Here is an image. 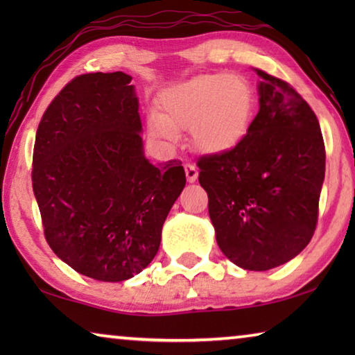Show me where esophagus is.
Returning <instances> with one entry per match:
<instances>
[{"instance_id":"34e87169","label":"esophagus","mask_w":355,"mask_h":355,"mask_svg":"<svg viewBox=\"0 0 355 355\" xmlns=\"http://www.w3.org/2000/svg\"><path fill=\"white\" fill-rule=\"evenodd\" d=\"M184 172H186V178H188L189 183H194L197 180V175H199V171L192 163H186L184 164Z\"/></svg>"}]
</instances>
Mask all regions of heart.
Returning a JSON list of instances; mask_svg holds the SVG:
<instances>
[{
    "instance_id": "obj_1",
    "label": "heart",
    "mask_w": 355,
    "mask_h": 355,
    "mask_svg": "<svg viewBox=\"0 0 355 355\" xmlns=\"http://www.w3.org/2000/svg\"><path fill=\"white\" fill-rule=\"evenodd\" d=\"M161 112L150 119L155 136L173 139L175 131L191 128L202 152H228L248 135L254 119V94L238 75L213 73L192 78L161 98Z\"/></svg>"
}]
</instances>
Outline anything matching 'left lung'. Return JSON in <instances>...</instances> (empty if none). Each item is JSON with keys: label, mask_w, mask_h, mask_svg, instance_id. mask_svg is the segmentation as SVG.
<instances>
[{"label": "left lung", "mask_w": 355, "mask_h": 355, "mask_svg": "<svg viewBox=\"0 0 355 355\" xmlns=\"http://www.w3.org/2000/svg\"><path fill=\"white\" fill-rule=\"evenodd\" d=\"M260 111L241 142L197 159L216 241L228 260L268 271L313 236L326 172L320 122L286 81L255 69Z\"/></svg>", "instance_id": "1"}]
</instances>
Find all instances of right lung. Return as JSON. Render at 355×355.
Segmentation results:
<instances>
[{
	"label": "right lung",
	"mask_w": 355,
	"mask_h": 355,
	"mask_svg": "<svg viewBox=\"0 0 355 355\" xmlns=\"http://www.w3.org/2000/svg\"><path fill=\"white\" fill-rule=\"evenodd\" d=\"M123 71L71 80L35 135L33 191L51 250L86 277L122 282L153 260L186 184L182 161L144 156L139 103Z\"/></svg>",
	"instance_id": "add662e5"
}]
</instances>
